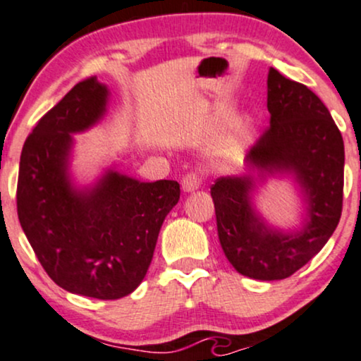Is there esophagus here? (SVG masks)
<instances>
[{
  "label": "esophagus",
  "instance_id": "1",
  "mask_svg": "<svg viewBox=\"0 0 361 361\" xmlns=\"http://www.w3.org/2000/svg\"><path fill=\"white\" fill-rule=\"evenodd\" d=\"M202 180H204V178H202V175L198 171L186 173L183 180H181V188H183L185 192H195V190L202 185Z\"/></svg>",
  "mask_w": 361,
  "mask_h": 361
}]
</instances>
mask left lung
Returning <instances> with one entry per match:
<instances>
[{"label": "left lung", "mask_w": 361, "mask_h": 361, "mask_svg": "<svg viewBox=\"0 0 361 361\" xmlns=\"http://www.w3.org/2000/svg\"><path fill=\"white\" fill-rule=\"evenodd\" d=\"M270 127L256 140L246 161L258 175L290 171L307 204L299 233L273 231L256 215L250 192L252 178H217L210 186L219 241L241 275L283 280L324 247L343 210L345 144L329 110L305 85L276 69L268 73Z\"/></svg>", "instance_id": "left-lung-1"}]
</instances>
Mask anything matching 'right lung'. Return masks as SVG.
I'll list each match as a JSON object with an SVG mask.
<instances>
[{
    "label": "right lung",
    "mask_w": 361,
    "mask_h": 361,
    "mask_svg": "<svg viewBox=\"0 0 361 361\" xmlns=\"http://www.w3.org/2000/svg\"><path fill=\"white\" fill-rule=\"evenodd\" d=\"M106 97L105 85L86 78L37 122L20 157L16 210L35 256L59 287L115 300L146 276L164 217L180 200V185L140 183L109 171L94 188H73L71 134L102 118Z\"/></svg>",
    "instance_id": "obj_1"
}]
</instances>
